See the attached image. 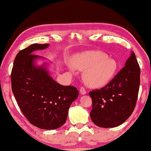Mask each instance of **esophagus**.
<instances>
[{"label": "esophagus", "mask_w": 151, "mask_h": 151, "mask_svg": "<svg viewBox=\"0 0 151 151\" xmlns=\"http://www.w3.org/2000/svg\"><path fill=\"white\" fill-rule=\"evenodd\" d=\"M80 93L81 94H85L86 93V91L85 90V88H84V87H83V86H82V87H81V88H80Z\"/></svg>", "instance_id": "esophagus-1"}]
</instances>
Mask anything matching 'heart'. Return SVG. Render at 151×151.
Instances as JSON below:
<instances>
[{
	"label": "heart",
	"mask_w": 151,
	"mask_h": 151,
	"mask_svg": "<svg viewBox=\"0 0 151 151\" xmlns=\"http://www.w3.org/2000/svg\"><path fill=\"white\" fill-rule=\"evenodd\" d=\"M73 67L84 70L83 77L86 85L102 87L110 83L118 70L115 60L101 51L91 50L76 55L71 62Z\"/></svg>",
	"instance_id": "1"
}]
</instances>
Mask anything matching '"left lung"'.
I'll return each instance as SVG.
<instances>
[{"label":"left lung","instance_id":"8db88e82","mask_svg":"<svg viewBox=\"0 0 151 151\" xmlns=\"http://www.w3.org/2000/svg\"><path fill=\"white\" fill-rule=\"evenodd\" d=\"M140 70L136 56L131 52L125 66L107 85L89 93L93 102L90 116L98 127L113 128L123 123L136 105Z\"/></svg>","mask_w":151,"mask_h":151}]
</instances>
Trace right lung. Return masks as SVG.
Wrapping results in <instances>:
<instances>
[{
  "instance_id": "right-lung-1",
  "label": "right lung",
  "mask_w": 151,
  "mask_h": 151,
  "mask_svg": "<svg viewBox=\"0 0 151 151\" xmlns=\"http://www.w3.org/2000/svg\"><path fill=\"white\" fill-rule=\"evenodd\" d=\"M48 44H33L20 50L14 58L11 72L12 91L20 111L30 123L39 129H58L65 123L71 103L78 91L73 86H63L49 75L43 58L32 52L48 47Z\"/></svg>"
}]
</instances>
